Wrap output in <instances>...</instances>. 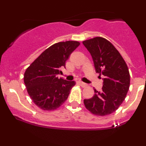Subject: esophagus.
Returning a JSON list of instances; mask_svg holds the SVG:
<instances>
[{
	"label": "esophagus",
	"mask_w": 146,
	"mask_h": 146,
	"mask_svg": "<svg viewBox=\"0 0 146 146\" xmlns=\"http://www.w3.org/2000/svg\"><path fill=\"white\" fill-rule=\"evenodd\" d=\"M79 83H80V86H81L82 87H83V88H84V87H86V86H87L86 84L84 83V82H83L80 81V82H79Z\"/></svg>",
	"instance_id": "esophagus-1"
}]
</instances>
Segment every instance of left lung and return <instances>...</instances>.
<instances>
[{
  "label": "left lung",
  "mask_w": 146,
  "mask_h": 146,
  "mask_svg": "<svg viewBox=\"0 0 146 146\" xmlns=\"http://www.w3.org/2000/svg\"><path fill=\"white\" fill-rule=\"evenodd\" d=\"M82 43L91 55L96 73L104 77L102 91L94 89L93 98L84 100V104L93 115H110L126 97L130 81L128 68L119 52L105 38L95 37Z\"/></svg>",
  "instance_id": "8db88e82"
}]
</instances>
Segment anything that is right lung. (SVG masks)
I'll list each match as a JSON object with an SVG mask.
<instances>
[{"instance_id":"right-lung-1","label":"right lung","mask_w":146,"mask_h":146,"mask_svg":"<svg viewBox=\"0 0 146 146\" xmlns=\"http://www.w3.org/2000/svg\"><path fill=\"white\" fill-rule=\"evenodd\" d=\"M80 43L78 41L60 42L51 45L40 55L26 69L24 82L33 103L42 110H54L67 100L74 81L58 78L71 53Z\"/></svg>"}]
</instances>
